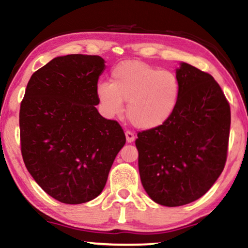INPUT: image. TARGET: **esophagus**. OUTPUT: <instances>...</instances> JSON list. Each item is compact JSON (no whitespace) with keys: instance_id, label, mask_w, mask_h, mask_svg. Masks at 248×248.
I'll return each instance as SVG.
<instances>
[{"instance_id":"obj_1","label":"esophagus","mask_w":248,"mask_h":248,"mask_svg":"<svg viewBox=\"0 0 248 248\" xmlns=\"http://www.w3.org/2000/svg\"><path fill=\"white\" fill-rule=\"evenodd\" d=\"M125 137H126V141L129 143L133 142L134 140H136V136H134L131 131H126V132H125Z\"/></svg>"}]
</instances>
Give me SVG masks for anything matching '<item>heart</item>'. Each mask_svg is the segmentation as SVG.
Returning a JSON list of instances; mask_svg holds the SVG:
<instances>
[{"label": "heart", "mask_w": 248, "mask_h": 248, "mask_svg": "<svg viewBox=\"0 0 248 248\" xmlns=\"http://www.w3.org/2000/svg\"><path fill=\"white\" fill-rule=\"evenodd\" d=\"M101 109L108 117L124 112L140 130H154L167 123L178 106L180 85L175 73L140 61H124L111 70L109 82L96 86Z\"/></svg>", "instance_id": "obj_1"}]
</instances>
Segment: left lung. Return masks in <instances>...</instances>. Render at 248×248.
Wrapping results in <instances>:
<instances>
[{
    "instance_id": "8db88e82",
    "label": "left lung",
    "mask_w": 248,
    "mask_h": 248,
    "mask_svg": "<svg viewBox=\"0 0 248 248\" xmlns=\"http://www.w3.org/2000/svg\"><path fill=\"white\" fill-rule=\"evenodd\" d=\"M178 106L166 124L138 133L141 184L154 202L177 207L201 198L227 161L231 114L224 93L208 73L180 62Z\"/></svg>"
}]
</instances>
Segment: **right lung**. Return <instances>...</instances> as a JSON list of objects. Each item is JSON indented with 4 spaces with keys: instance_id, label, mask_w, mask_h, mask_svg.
<instances>
[{
    "instance_id": "obj_1",
    "label": "right lung",
    "mask_w": 248,
    "mask_h": 248,
    "mask_svg": "<svg viewBox=\"0 0 248 248\" xmlns=\"http://www.w3.org/2000/svg\"><path fill=\"white\" fill-rule=\"evenodd\" d=\"M105 63L96 55L55 57L33 73L21 101L24 163L36 184L63 203L95 199L126 141L121 125L95 108Z\"/></svg>"
}]
</instances>
